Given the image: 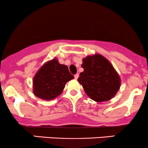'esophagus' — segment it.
Instances as JSON below:
<instances>
[{"instance_id": "esophagus-1", "label": "esophagus", "mask_w": 148, "mask_h": 148, "mask_svg": "<svg viewBox=\"0 0 148 148\" xmlns=\"http://www.w3.org/2000/svg\"><path fill=\"white\" fill-rule=\"evenodd\" d=\"M79 75L78 74H75V75H74V79H77L78 78H79Z\"/></svg>"}]
</instances>
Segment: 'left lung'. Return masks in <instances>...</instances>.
<instances>
[{"mask_svg":"<svg viewBox=\"0 0 148 148\" xmlns=\"http://www.w3.org/2000/svg\"><path fill=\"white\" fill-rule=\"evenodd\" d=\"M78 81L86 95L97 102L111 99L120 88L121 80L113 66L101 54L88 56L83 59Z\"/></svg>","mask_w":148,"mask_h":148,"instance_id":"left-lung-1","label":"left lung"}]
</instances>
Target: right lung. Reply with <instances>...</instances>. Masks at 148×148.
Here are the masks:
<instances>
[{"label":"right lung","mask_w":148,"mask_h":148,"mask_svg":"<svg viewBox=\"0 0 148 148\" xmlns=\"http://www.w3.org/2000/svg\"><path fill=\"white\" fill-rule=\"evenodd\" d=\"M74 79L67 65L59 63L57 58L46 62L37 71L33 80V92L44 100H52L63 91L65 84Z\"/></svg>","instance_id":"add662e5"}]
</instances>
